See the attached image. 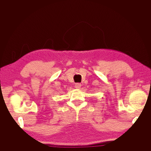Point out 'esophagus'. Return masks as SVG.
<instances>
[{
	"mask_svg": "<svg viewBox=\"0 0 151 151\" xmlns=\"http://www.w3.org/2000/svg\"><path fill=\"white\" fill-rule=\"evenodd\" d=\"M81 86V84L80 83H75V88H79Z\"/></svg>",
	"mask_w": 151,
	"mask_h": 151,
	"instance_id": "obj_1",
	"label": "esophagus"
}]
</instances>
